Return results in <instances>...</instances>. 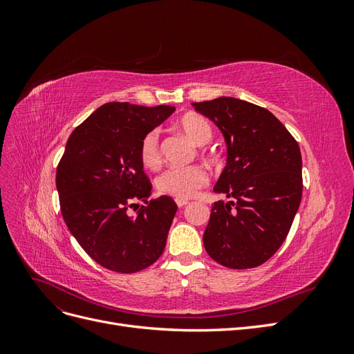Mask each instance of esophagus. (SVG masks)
<instances>
[{
	"instance_id": "34e87169",
	"label": "esophagus",
	"mask_w": 354,
	"mask_h": 354,
	"mask_svg": "<svg viewBox=\"0 0 354 354\" xmlns=\"http://www.w3.org/2000/svg\"><path fill=\"white\" fill-rule=\"evenodd\" d=\"M176 203H177L178 208H183V207L187 205L189 201H187V199H180V198H177V199H176Z\"/></svg>"
}]
</instances>
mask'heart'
Segmentation results:
<instances>
[{
    "label": "heart",
    "mask_w": 354,
    "mask_h": 354,
    "mask_svg": "<svg viewBox=\"0 0 354 354\" xmlns=\"http://www.w3.org/2000/svg\"><path fill=\"white\" fill-rule=\"evenodd\" d=\"M180 131L186 134L192 142L198 146H203L211 142L212 128L205 118L189 113L177 122ZM140 158L146 168L155 169L160 165L159 151V133L156 130L149 131L142 140ZM209 177L205 168L201 165H189L181 168H168L159 176L156 187L162 195L174 196L180 199L194 198L198 192L208 185Z\"/></svg>",
    "instance_id": "obj_1"
}]
</instances>
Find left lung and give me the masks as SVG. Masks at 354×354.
Masks as SVG:
<instances>
[{
  "mask_svg": "<svg viewBox=\"0 0 354 354\" xmlns=\"http://www.w3.org/2000/svg\"><path fill=\"white\" fill-rule=\"evenodd\" d=\"M216 124L227 145V164L214 192L203 246L229 269H252L286 239L303 195L301 152L295 138L261 106L234 97L194 103Z\"/></svg>",
  "mask_w": 354,
  "mask_h": 354,
  "instance_id": "8db88e82",
  "label": "left lung"
}]
</instances>
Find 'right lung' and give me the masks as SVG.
I'll list each match as a JSON object with an SVG mask.
<instances>
[{"instance_id": "obj_1", "label": "right lung", "mask_w": 354, "mask_h": 354, "mask_svg": "<svg viewBox=\"0 0 354 354\" xmlns=\"http://www.w3.org/2000/svg\"><path fill=\"white\" fill-rule=\"evenodd\" d=\"M174 111L165 104L111 102L68 138L56 173L60 211L73 238L104 269L136 273L164 252L177 205L169 196L147 201L152 185L143 171L140 146Z\"/></svg>"}]
</instances>
